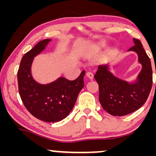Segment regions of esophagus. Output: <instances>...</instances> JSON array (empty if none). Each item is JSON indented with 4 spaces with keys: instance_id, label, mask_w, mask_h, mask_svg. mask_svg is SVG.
Segmentation results:
<instances>
[{
    "instance_id": "obj_1",
    "label": "esophagus",
    "mask_w": 156,
    "mask_h": 156,
    "mask_svg": "<svg viewBox=\"0 0 156 156\" xmlns=\"http://www.w3.org/2000/svg\"><path fill=\"white\" fill-rule=\"evenodd\" d=\"M86 76H87V78H88L89 79H90V80H92L93 78H94V75H93V73H91V72L87 73Z\"/></svg>"
}]
</instances>
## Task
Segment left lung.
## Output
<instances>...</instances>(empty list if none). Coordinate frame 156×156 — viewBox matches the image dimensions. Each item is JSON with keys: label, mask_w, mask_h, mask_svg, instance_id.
<instances>
[{"label": "left lung", "mask_w": 156, "mask_h": 156, "mask_svg": "<svg viewBox=\"0 0 156 156\" xmlns=\"http://www.w3.org/2000/svg\"><path fill=\"white\" fill-rule=\"evenodd\" d=\"M128 51H134L142 65L136 80L128 83L114 76L108 65H101L94 75L99 85V101L105 111L113 116H124L135 112L144 104L153 85V71L150 58L139 39Z\"/></svg>", "instance_id": "8db88e82"}]
</instances>
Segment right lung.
Instances as JSON below:
<instances>
[{
	"label": "right lung",
	"instance_id": "right-lung-1",
	"mask_svg": "<svg viewBox=\"0 0 156 156\" xmlns=\"http://www.w3.org/2000/svg\"><path fill=\"white\" fill-rule=\"evenodd\" d=\"M50 41L51 39L40 41L23 55L17 72V81L20 96L27 110L40 120L56 122L64 119L72 111L84 86L85 71H82L74 80L60 77L48 84L36 81L31 76L32 62Z\"/></svg>",
	"mask_w": 156,
	"mask_h": 156
}]
</instances>
